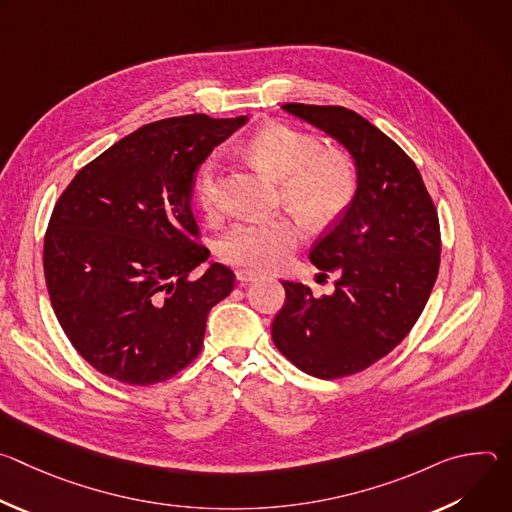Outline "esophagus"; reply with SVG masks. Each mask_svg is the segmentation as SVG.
I'll return each mask as SVG.
<instances>
[{"instance_id":"obj_1","label":"esophagus","mask_w":512,"mask_h":512,"mask_svg":"<svg viewBox=\"0 0 512 512\" xmlns=\"http://www.w3.org/2000/svg\"><path fill=\"white\" fill-rule=\"evenodd\" d=\"M235 275H237V281H239L241 285H245V283H251V281H257V279H259V275H257V273H253V271H249V269H237V271H235Z\"/></svg>"}]
</instances>
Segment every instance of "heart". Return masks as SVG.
<instances>
[{
	"instance_id": "b5f03b06",
	"label": "heart",
	"mask_w": 512,
	"mask_h": 512,
	"mask_svg": "<svg viewBox=\"0 0 512 512\" xmlns=\"http://www.w3.org/2000/svg\"><path fill=\"white\" fill-rule=\"evenodd\" d=\"M247 152L269 176L281 182V198L312 229H324L350 208L358 192L354 160L338 148H322L320 141L283 123L259 129ZM221 164L212 156L202 162L196 178V198L202 210L218 206ZM304 239L298 218L279 216L273 221L241 223L221 241V257L249 271H271L287 263Z\"/></svg>"
}]
</instances>
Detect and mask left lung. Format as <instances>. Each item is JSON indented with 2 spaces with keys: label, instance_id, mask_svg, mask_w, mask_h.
Returning <instances> with one entry per match:
<instances>
[{
  "label": "left lung",
  "instance_id": "obj_1",
  "mask_svg": "<svg viewBox=\"0 0 512 512\" xmlns=\"http://www.w3.org/2000/svg\"><path fill=\"white\" fill-rule=\"evenodd\" d=\"M281 109L342 143L358 170L354 202L310 251L322 275H340L334 294L281 281L285 304L271 324L300 371L340 379L387 356L421 316L440 271V221L413 160L371 121L334 105Z\"/></svg>",
  "mask_w": 512,
  "mask_h": 512
}]
</instances>
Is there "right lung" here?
Returning <instances> with one entry per match:
<instances>
[{"mask_svg": "<svg viewBox=\"0 0 512 512\" xmlns=\"http://www.w3.org/2000/svg\"><path fill=\"white\" fill-rule=\"evenodd\" d=\"M247 115H184L143 125L87 164L60 194L44 237V277L70 344L99 373L148 387L198 356L212 306L235 273L198 243L200 164Z\"/></svg>", "mask_w": 512, "mask_h": 512, "instance_id": "obj_1", "label": "right lung"}]
</instances>
